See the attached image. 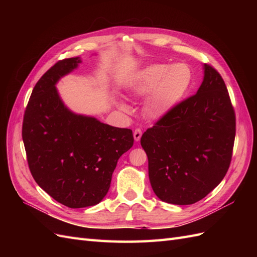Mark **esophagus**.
Wrapping results in <instances>:
<instances>
[{
    "label": "esophagus",
    "instance_id": "34e87169",
    "mask_svg": "<svg viewBox=\"0 0 257 257\" xmlns=\"http://www.w3.org/2000/svg\"><path fill=\"white\" fill-rule=\"evenodd\" d=\"M142 135H143L142 130H139V128L135 130V132H134V139H135V142H139V141H141Z\"/></svg>",
    "mask_w": 257,
    "mask_h": 257
}]
</instances>
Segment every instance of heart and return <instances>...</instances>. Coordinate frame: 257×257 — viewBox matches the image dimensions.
<instances>
[{"label": "heart", "instance_id": "heart-1", "mask_svg": "<svg viewBox=\"0 0 257 257\" xmlns=\"http://www.w3.org/2000/svg\"><path fill=\"white\" fill-rule=\"evenodd\" d=\"M193 81L191 67L180 62L176 64H151L136 73L128 81L130 91L137 96H146V113L152 119H160L179 104L189 91ZM120 109L130 112L125 103Z\"/></svg>", "mask_w": 257, "mask_h": 257}]
</instances>
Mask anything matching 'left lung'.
I'll return each mask as SVG.
<instances>
[{
	"label": "left lung",
	"mask_w": 257,
	"mask_h": 257,
	"mask_svg": "<svg viewBox=\"0 0 257 257\" xmlns=\"http://www.w3.org/2000/svg\"><path fill=\"white\" fill-rule=\"evenodd\" d=\"M235 135V111L226 85L212 66L204 64L196 94L142 136L155 195L180 206L207 196L227 173Z\"/></svg>",
	"instance_id": "1"
}]
</instances>
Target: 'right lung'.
<instances>
[{
  "label": "right lung",
  "mask_w": 257,
  "mask_h": 257,
  "mask_svg": "<svg viewBox=\"0 0 257 257\" xmlns=\"http://www.w3.org/2000/svg\"><path fill=\"white\" fill-rule=\"evenodd\" d=\"M59 61L37 81L22 124L29 168L34 180L69 208L97 205L110 188L116 163L134 144L130 128L108 125L64 105L58 81L81 63Z\"/></svg>",
  "instance_id": "add662e5"
}]
</instances>
